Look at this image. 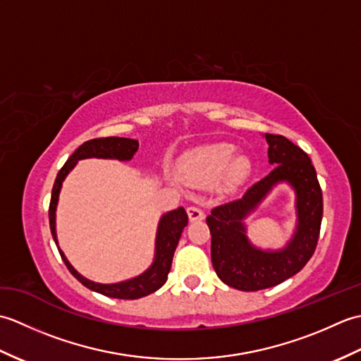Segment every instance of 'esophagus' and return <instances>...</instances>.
<instances>
[{
	"label": "esophagus",
	"instance_id": "1",
	"mask_svg": "<svg viewBox=\"0 0 361 361\" xmlns=\"http://www.w3.org/2000/svg\"><path fill=\"white\" fill-rule=\"evenodd\" d=\"M188 216L189 219L192 221H197V220H203L204 219V212L203 209L198 208V206H189L188 208Z\"/></svg>",
	"mask_w": 361,
	"mask_h": 361
}]
</instances>
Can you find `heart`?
<instances>
[{"mask_svg":"<svg viewBox=\"0 0 361 361\" xmlns=\"http://www.w3.org/2000/svg\"><path fill=\"white\" fill-rule=\"evenodd\" d=\"M234 147L229 144H214L197 150L188 159L186 175L195 186H211L225 175L228 185H237L250 172L247 158H234Z\"/></svg>","mask_w":361,"mask_h":361,"instance_id":"1","label":"heart"}]
</instances>
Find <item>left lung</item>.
I'll return each mask as SVG.
<instances>
[{
	"label": "left lung",
	"mask_w": 361,
	"mask_h": 361,
	"mask_svg": "<svg viewBox=\"0 0 361 361\" xmlns=\"http://www.w3.org/2000/svg\"><path fill=\"white\" fill-rule=\"evenodd\" d=\"M265 140L273 171L239 200L216 206L206 217L214 270L226 286L242 291L270 288L301 271L315 252L323 220V192L307 153L282 135L265 133ZM281 180L297 190V234L282 252H260L247 242L243 220Z\"/></svg>",
	"instance_id": "obj_1"
}]
</instances>
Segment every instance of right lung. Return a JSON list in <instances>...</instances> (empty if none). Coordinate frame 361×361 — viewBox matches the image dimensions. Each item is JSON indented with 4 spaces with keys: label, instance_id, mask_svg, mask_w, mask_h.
<instances>
[{
    "label": "right lung",
    "instance_id": "add662e5",
    "mask_svg": "<svg viewBox=\"0 0 361 361\" xmlns=\"http://www.w3.org/2000/svg\"><path fill=\"white\" fill-rule=\"evenodd\" d=\"M137 145H140L137 141L130 140V137H119V136L94 137V140L83 142L80 147L75 150L70 158H68L63 167L59 171L56 181H54L51 202H49V226H51V234L54 237L56 245H57L56 208H57L60 188H62V181L65 180L68 172L71 171L79 159H83V158H114L121 161L132 159L135 152L137 150ZM186 225H188V214L183 206L163 216V219L159 221L158 234H157L155 262H153V265L147 271L142 273L141 276H137V278L126 281V282H119V283H96L85 279L83 276H80L74 270L70 262H68L63 252L60 250L59 252L60 256H62L63 262L68 267L70 273L79 282H82L87 288L94 290L97 293L110 296V298L137 299V298L147 296L164 286V282L167 281V274L171 271V267H172L175 248L176 245H178L181 233Z\"/></svg>",
    "mask_w": 361,
    "mask_h": 361
}]
</instances>
